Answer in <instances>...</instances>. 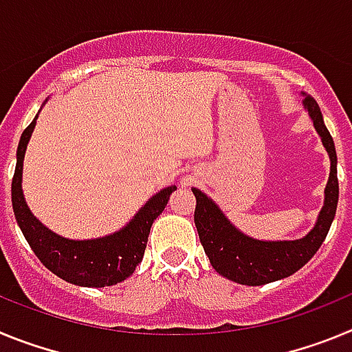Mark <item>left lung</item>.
<instances>
[{
	"mask_svg": "<svg viewBox=\"0 0 352 352\" xmlns=\"http://www.w3.org/2000/svg\"><path fill=\"white\" fill-rule=\"evenodd\" d=\"M303 107L309 113L314 129L319 133L329 157V178L324 188V206L319 211L316 226L310 229L309 234L300 239H284V241H264V239L250 238L229 222L219 204L211 201L199 188H192L197 201L194 222L201 245L204 247L206 256L210 257L214 272L236 284L264 285L296 273L319 250L335 219L338 203L335 142L326 129L321 109L312 96L305 95Z\"/></svg>",
	"mask_w": 352,
	"mask_h": 352,
	"instance_id": "1",
	"label": "left lung"
}]
</instances>
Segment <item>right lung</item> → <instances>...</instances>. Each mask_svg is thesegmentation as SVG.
Returning <instances> with one entry per match:
<instances>
[{
  "instance_id": "right-lung-1",
  "label": "right lung",
  "mask_w": 352,
  "mask_h": 352,
  "mask_svg": "<svg viewBox=\"0 0 352 352\" xmlns=\"http://www.w3.org/2000/svg\"><path fill=\"white\" fill-rule=\"evenodd\" d=\"M47 102V100H45ZM36 118L23 132L17 146V164L12 179V206L24 238L40 263L63 280L80 287H107L126 280L144 256L149 229L167 206L176 186L162 188L113 234L95 239H70L43 226L28 208L23 194V164Z\"/></svg>"
}]
</instances>
